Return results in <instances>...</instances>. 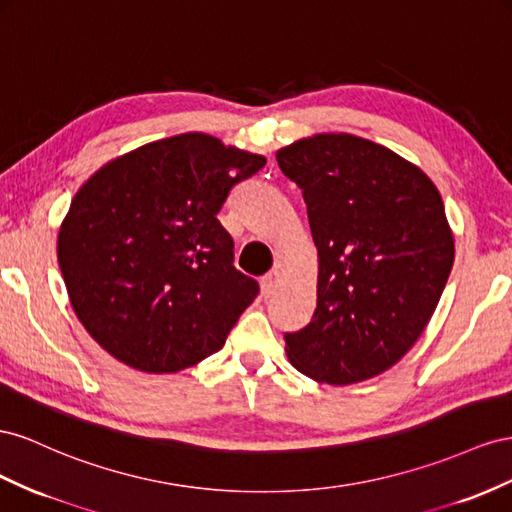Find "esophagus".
Instances as JSON below:
<instances>
[{
  "instance_id": "obj_1",
  "label": "esophagus",
  "mask_w": 512,
  "mask_h": 512,
  "mask_svg": "<svg viewBox=\"0 0 512 512\" xmlns=\"http://www.w3.org/2000/svg\"><path fill=\"white\" fill-rule=\"evenodd\" d=\"M279 283H281V272L279 270H270L266 276H261V289H264L266 296L274 294V289L279 287Z\"/></svg>"
}]
</instances>
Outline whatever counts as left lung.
<instances>
[{
  "label": "left lung",
  "instance_id": "left-lung-1",
  "mask_svg": "<svg viewBox=\"0 0 512 512\" xmlns=\"http://www.w3.org/2000/svg\"><path fill=\"white\" fill-rule=\"evenodd\" d=\"M302 191L319 257L317 309L287 332V358L347 386L397 364L429 324L455 261L435 184L384 145L347 133L276 152Z\"/></svg>",
  "mask_w": 512,
  "mask_h": 512
}]
</instances>
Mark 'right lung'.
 I'll return each mask as SVG.
<instances>
[{
  "mask_svg": "<svg viewBox=\"0 0 512 512\" xmlns=\"http://www.w3.org/2000/svg\"><path fill=\"white\" fill-rule=\"evenodd\" d=\"M266 158L216 137L160 139L100 167L70 203L57 261L83 328L115 360L173 373L225 345L259 294L218 221Z\"/></svg>",
  "mask_w": 512,
  "mask_h": 512,
  "instance_id": "obj_1",
  "label": "right lung"
}]
</instances>
